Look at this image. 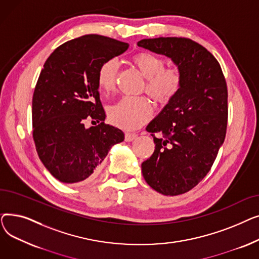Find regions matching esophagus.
<instances>
[{
    "mask_svg": "<svg viewBox=\"0 0 259 259\" xmlns=\"http://www.w3.org/2000/svg\"><path fill=\"white\" fill-rule=\"evenodd\" d=\"M137 137H138V135L135 134V133H129V132H127V133L125 134V141H126V142H132V141H134L135 139H137Z\"/></svg>",
    "mask_w": 259,
    "mask_h": 259,
    "instance_id": "obj_1",
    "label": "esophagus"
}]
</instances>
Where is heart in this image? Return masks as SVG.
<instances>
[{"label":"heart","instance_id":"heart-1","mask_svg":"<svg viewBox=\"0 0 259 259\" xmlns=\"http://www.w3.org/2000/svg\"><path fill=\"white\" fill-rule=\"evenodd\" d=\"M142 74L147 78L146 92L161 104H166L178 94L182 85V75L178 68H165L164 61L155 54L140 52L132 59ZM118 62L115 59L105 61L99 68L98 85L103 92H111L116 83ZM152 106L145 98L125 97L108 110L112 124L124 130L141 127L152 116Z\"/></svg>","mask_w":259,"mask_h":259}]
</instances>
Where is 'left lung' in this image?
Listing matches in <instances>:
<instances>
[{
	"instance_id": "left-lung-1",
	"label": "left lung",
	"mask_w": 259,
	"mask_h": 259,
	"mask_svg": "<svg viewBox=\"0 0 259 259\" xmlns=\"http://www.w3.org/2000/svg\"><path fill=\"white\" fill-rule=\"evenodd\" d=\"M139 47L169 58L182 75L175 97L148 124L159 132L155 150L142 164L146 183L162 195H180L210 171L224 144L228 91L220 63L201 45L186 37L144 38Z\"/></svg>"
}]
</instances>
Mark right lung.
<instances>
[{
  "mask_svg": "<svg viewBox=\"0 0 259 259\" xmlns=\"http://www.w3.org/2000/svg\"><path fill=\"white\" fill-rule=\"evenodd\" d=\"M128 47L114 38L86 34L58 47L44 64L32 98L33 140L40 161L61 183L94 178L110 149L125 139L121 130L104 122L98 71ZM89 117L101 124L86 128Z\"/></svg>",
  "mask_w": 259,
  "mask_h": 259,
  "instance_id": "1",
  "label": "right lung"
}]
</instances>
